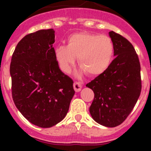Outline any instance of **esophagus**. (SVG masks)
<instances>
[{
	"mask_svg": "<svg viewBox=\"0 0 151 151\" xmlns=\"http://www.w3.org/2000/svg\"><path fill=\"white\" fill-rule=\"evenodd\" d=\"M73 88H74V90L76 91V92H78L81 91V89H82V85L79 83V82H74V84H73Z\"/></svg>",
	"mask_w": 151,
	"mask_h": 151,
	"instance_id": "esophagus-1",
	"label": "esophagus"
}]
</instances>
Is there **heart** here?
<instances>
[{
	"label": "heart",
	"instance_id": "b5f03b06",
	"mask_svg": "<svg viewBox=\"0 0 151 151\" xmlns=\"http://www.w3.org/2000/svg\"><path fill=\"white\" fill-rule=\"evenodd\" d=\"M114 44L109 36L80 32L71 35L67 47H56L55 57L61 70L69 73L78 57L81 73L97 76L106 72L114 57Z\"/></svg>",
	"mask_w": 151,
	"mask_h": 151
}]
</instances>
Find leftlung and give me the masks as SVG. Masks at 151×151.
<instances>
[{
  "label": "left lung",
  "instance_id": "8db88e82",
  "mask_svg": "<svg viewBox=\"0 0 151 151\" xmlns=\"http://www.w3.org/2000/svg\"><path fill=\"white\" fill-rule=\"evenodd\" d=\"M114 56L110 67L86 85L94 91L89 108L95 122L116 127L125 120L138 101L141 91V66L134 47L123 36L111 31Z\"/></svg>",
  "mask_w": 151,
  "mask_h": 151
}]
</instances>
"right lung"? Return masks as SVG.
<instances>
[{"instance_id":"add662e5","label":"right lung","mask_w":151,"mask_h":151,"mask_svg":"<svg viewBox=\"0 0 151 151\" xmlns=\"http://www.w3.org/2000/svg\"><path fill=\"white\" fill-rule=\"evenodd\" d=\"M53 29L30 33L17 44L10 73L16 106L33 125L50 128L67 114L75 91L73 81L59 68Z\"/></svg>"}]
</instances>
